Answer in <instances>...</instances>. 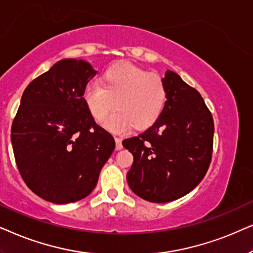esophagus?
Here are the masks:
<instances>
[{
  "label": "esophagus",
  "mask_w": 253,
  "mask_h": 253,
  "mask_svg": "<svg viewBox=\"0 0 253 253\" xmlns=\"http://www.w3.org/2000/svg\"><path fill=\"white\" fill-rule=\"evenodd\" d=\"M116 149L117 150H120L123 149V143H121V139H119V137H116Z\"/></svg>",
  "instance_id": "obj_1"
}]
</instances>
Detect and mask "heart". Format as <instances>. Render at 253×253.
Here are the masks:
<instances>
[{
	"label": "heart",
	"mask_w": 253,
	"mask_h": 253,
	"mask_svg": "<svg viewBox=\"0 0 253 253\" xmlns=\"http://www.w3.org/2000/svg\"><path fill=\"white\" fill-rule=\"evenodd\" d=\"M83 100L96 120H103L114 103L117 109L103 121L107 129L125 133L130 127L146 129L161 117L167 102V87L160 77L130 63L107 68L100 83H89Z\"/></svg>",
	"instance_id": "1"
}]
</instances>
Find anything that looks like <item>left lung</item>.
<instances>
[{
    "mask_svg": "<svg viewBox=\"0 0 253 253\" xmlns=\"http://www.w3.org/2000/svg\"><path fill=\"white\" fill-rule=\"evenodd\" d=\"M167 102L146 132L123 141L134 162L127 172L130 190L150 203H169L195 188L213 153L214 121L203 97L172 70L162 79Z\"/></svg>",
    "mask_w": 253,
    "mask_h": 253,
    "instance_id": "1",
    "label": "left lung"
}]
</instances>
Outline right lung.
I'll return each mask as SVG.
<instances>
[{"instance_id": "add662e5", "label": "right lung", "mask_w": 253, "mask_h": 253, "mask_svg": "<svg viewBox=\"0 0 253 253\" xmlns=\"http://www.w3.org/2000/svg\"><path fill=\"white\" fill-rule=\"evenodd\" d=\"M96 74L84 60L56 62L29 84L13 119L17 168L30 190L49 203H75L91 193L116 147L83 100Z\"/></svg>"}]
</instances>
